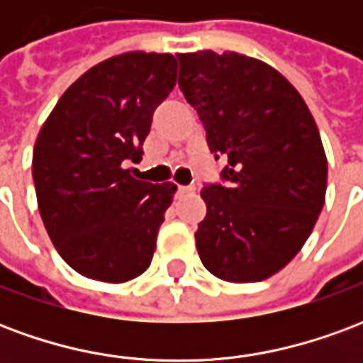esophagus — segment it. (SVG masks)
<instances>
[{"label":"esophagus","mask_w":363,"mask_h":363,"mask_svg":"<svg viewBox=\"0 0 363 363\" xmlns=\"http://www.w3.org/2000/svg\"><path fill=\"white\" fill-rule=\"evenodd\" d=\"M194 190H196V186H194V184H186V186H179V192H181V194H192Z\"/></svg>","instance_id":"34e87169"}]
</instances>
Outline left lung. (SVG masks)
Here are the masks:
<instances>
[{
    "mask_svg": "<svg viewBox=\"0 0 363 363\" xmlns=\"http://www.w3.org/2000/svg\"><path fill=\"white\" fill-rule=\"evenodd\" d=\"M177 58L210 151L228 159L225 186L200 192L208 208L194 233L200 260L220 280H267L301 251L325 204L319 128L296 87L260 60L212 50Z\"/></svg>",
    "mask_w": 363,
    "mask_h": 363,
    "instance_id": "left-lung-1",
    "label": "left lung"
}]
</instances>
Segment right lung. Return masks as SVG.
I'll use <instances>...</instances> for the list:
<instances>
[{
	"label": "right lung",
	"mask_w": 363,
	"mask_h": 363,
	"mask_svg": "<svg viewBox=\"0 0 363 363\" xmlns=\"http://www.w3.org/2000/svg\"><path fill=\"white\" fill-rule=\"evenodd\" d=\"M177 83L173 54L124 52L75 79L38 132L33 151L38 212L75 272L108 284L151 264L177 184L134 179L151 118Z\"/></svg>",
	"instance_id": "right-lung-1"
}]
</instances>
